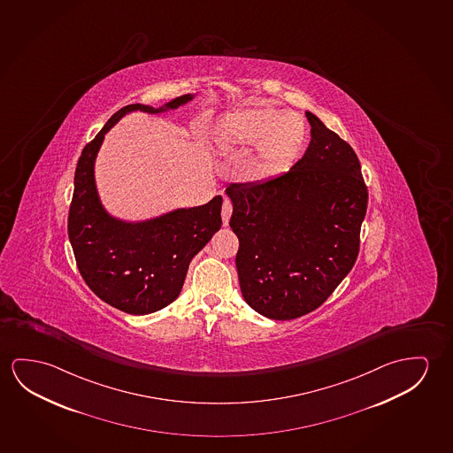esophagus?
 Here are the masks:
<instances>
[{"label": "esophagus", "mask_w": 453, "mask_h": 453, "mask_svg": "<svg viewBox=\"0 0 453 453\" xmlns=\"http://www.w3.org/2000/svg\"><path fill=\"white\" fill-rule=\"evenodd\" d=\"M230 216H232V203H230L229 199H224L223 209H221L224 226H229Z\"/></svg>", "instance_id": "34e87169"}]
</instances>
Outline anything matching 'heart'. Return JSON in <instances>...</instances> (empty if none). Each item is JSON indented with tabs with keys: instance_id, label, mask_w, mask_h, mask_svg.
Masks as SVG:
<instances>
[{
	"instance_id": "obj_1",
	"label": "heart",
	"mask_w": 453,
	"mask_h": 453,
	"mask_svg": "<svg viewBox=\"0 0 453 453\" xmlns=\"http://www.w3.org/2000/svg\"><path fill=\"white\" fill-rule=\"evenodd\" d=\"M213 138L223 150L238 152L252 147L244 174L251 180L266 181L287 173L300 158L307 126L300 112L258 104L224 114Z\"/></svg>"
}]
</instances>
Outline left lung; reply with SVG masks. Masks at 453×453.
I'll use <instances>...</instances> for the list:
<instances>
[{"instance_id": "left-lung-1", "label": "left lung", "mask_w": 453, "mask_h": 453, "mask_svg": "<svg viewBox=\"0 0 453 453\" xmlns=\"http://www.w3.org/2000/svg\"><path fill=\"white\" fill-rule=\"evenodd\" d=\"M306 118L311 142L290 171L226 188L242 295L272 320L312 312L334 292L355 265L367 211L355 150L313 112Z\"/></svg>"}]
</instances>
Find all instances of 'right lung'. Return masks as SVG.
<instances>
[{
	"label": "right lung",
	"mask_w": 453,
	"mask_h": 453,
	"mask_svg": "<svg viewBox=\"0 0 453 453\" xmlns=\"http://www.w3.org/2000/svg\"><path fill=\"white\" fill-rule=\"evenodd\" d=\"M195 97L185 94L160 108L127 104L112 114L78 160L69 211L70 244L86 284L100 300L122 312L147 315L177 300L189 262L221 229L223 197L215 196L203 205L141 221L122 219L104 209L98 196V150L104 134L126 114L171 111Z\"/></svg>",
	"instance_id": "obj_1"
}]
</instances>
